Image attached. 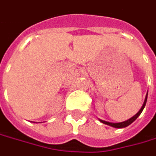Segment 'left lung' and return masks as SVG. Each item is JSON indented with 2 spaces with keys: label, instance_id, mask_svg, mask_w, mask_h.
<instances>
[{
  "label": "left lung",
  "instance_id": "obj_1",
  "mask_svg": "<svg viewBox=\"0 0 156 156\" xmlns=\"http://www.w3.org/2000/svg\"><path fill=\"white\" fill-rule=\"evenodd\" d=\"M147 94H148V93H147V95H146V98H145V101H144V103H143V105H142L141 108L139 110V112H138L137 114L134 115L133 117H131L130 119H128V120H126V121H124V122H121V123H109V122H107V121H104V120H101V119H100V121H101L102 124H108V125L112 126V127H115V128H124V127H127L128 125H130L132 123H133V122L139 117V115L141 114V112L143 111V109H144V108H145V106H146V103H147Z\"/></svg>",
  "mask_w": 156,
  "mask_h": 156
}]
</instances>
